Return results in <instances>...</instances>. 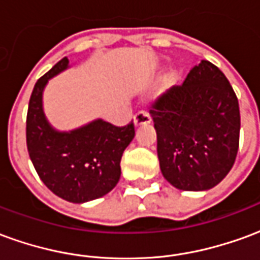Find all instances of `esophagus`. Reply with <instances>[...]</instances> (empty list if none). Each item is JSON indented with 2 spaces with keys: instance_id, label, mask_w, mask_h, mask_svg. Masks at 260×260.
I'll return each mask as SVG.
<instances>
[{
  "instance_id": "obj_1",
  "label": "esophagus",
  "mask_w": 260,
  "mask_h": 260,
  "mask_svg": "<svg viewBox=\"0 0 260 260\" xmlns=\"http://www.w3.org/2000/svg\"><path fill=\"white\" fill-rule=\"evenodd\" d=\"M134 121H135L136 126H139V125L149 124V122L152 121V118H150V115H149V113H147V111H145V110H141V111H138V113L135 114Z\"/></svg>"
}]
</instances>
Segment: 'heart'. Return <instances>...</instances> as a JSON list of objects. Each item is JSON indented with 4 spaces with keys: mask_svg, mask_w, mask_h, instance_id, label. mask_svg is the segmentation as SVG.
Listing matches in <instances>:
<instances>
[{
    "mask_svg": "<svg viewBox=\"0 0 260 260\" xmlns=\"http://www.w3.org/2000/svg\"><path fill=\"white\" fill-rule=\"evenodd\" d=\"M171 82H173V79H171V78H170V79H167V82L164 83V87H170V86H171Z\"/></svg>",
    "mask_w": 260,
    "mask_h": 260,
    "instance_id": "b5f03b06",
    "label": "heart"
}]
</instances>
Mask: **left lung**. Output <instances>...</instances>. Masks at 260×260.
Listing matches in <instances>:
<instances>
[{
    "mask_svg": "<svg viewBox=\"0 0 260 260\" xmlns=\"http://www.w3.org/2000/svg\"><path fill=\"white\" fill-rule=\"evenodd\" d=\"M164 178L182 191L217 185L240 146V106L225 75L202 61L150 106Z\"/></svg>",
    "mask_w": 260,
    "mask_h": 260,
    "instance_id": "1",
    "label": "left lung"
}]
</instances>
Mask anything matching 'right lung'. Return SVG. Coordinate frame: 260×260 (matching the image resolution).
Masks as SVG:
<instances>
[{
    "label": "right lung",
    "instance_id": "1",
    "mask_svg": "<svg viewBox=\"0 0 260 260\" xmlns=\"http://www.w3.org/2000/svg\"><path fill=\"white\" fill-rule=\"evenodd\" d=\"M68 62L67 57L62 58L36 82L26 117V145L44 185L65 201L82 203L117 185L121 157L135 136V125L131 121L117 126L97 119L68 134L54 131L43 113V89Z\"/></svg>",
    "mask_w": 260,
    "mask_h": 260
}]
</instances>
